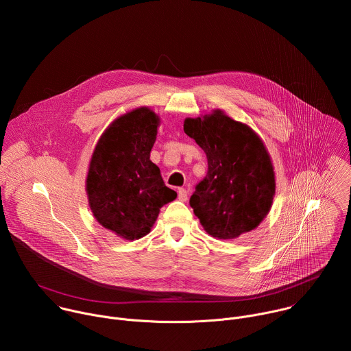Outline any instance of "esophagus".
Returning <instances> with one entry per match:
<instances>
[{"label": "esophagus", "instance_id": "obj_1", "mask_svg": "<svg viewBox=\"0 0 351 351\" xmlns=\"http://www.w3.org/2000/svg\"><path fill=\"white\" fill-rule=\"evenodd\" d=\"M187 195H189V193H187V190H186V189H179V191H178V197H179L180 202H186V199H187Z\"/></svg>", "mask_w": 351, "mask_h": 351}]
</instances>
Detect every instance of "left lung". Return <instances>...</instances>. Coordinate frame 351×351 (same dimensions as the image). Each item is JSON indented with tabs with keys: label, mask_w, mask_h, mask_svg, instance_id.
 <instances>
[{
	"label": "left lung",
	"mask_w": 351,
	"mask_h": 351,
	"mask_svg": "<svg viewBox=\"0 0 351 351\" xmlns=\"http://www.w3.org/2000/svg\"><path fill=\"white\" fill-rule=\"evenodd\" d=\"M183 130L207 154V176L190 197L206 232L226 240L256 229L275 194V173L261 138L221 111L187 118Z\"/></svg>",
	"instance_id": "1"
}]
</instances>
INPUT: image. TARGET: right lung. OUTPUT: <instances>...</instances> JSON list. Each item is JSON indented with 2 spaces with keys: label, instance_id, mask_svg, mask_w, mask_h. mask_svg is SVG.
I'll list each match as a JSON object with an SVG mask.
<instances>
[{
  "label": "right lung",
  "instance_id": "add662e5",
  "mask_svg": "<svg viewBox=\"0 0 351 351\" xmlns=\"http://www.w3.org/2000/svg\"><path fill=\"white\" fill-rule=\"evenodd\" d=\"M158 117L134 110L111 123L91 157L86 189L90 208L104 228L126 240L145 236L160 208L176 198L149 160Z\"/></svg>",
  "mask_w": 351,
  "mask_h": 351
}]
</instances>
